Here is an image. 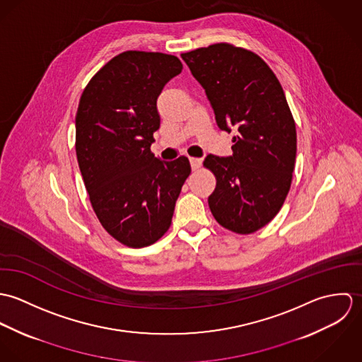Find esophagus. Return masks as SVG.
I'll return each instance as SVG.
<instances>
[{"label": "esophagus", "instance_id": "esophagus-1", "mask_svg": "<svg viewBox=\"0 0 362 362\" xmlns=\"http://www.w3.org/2000/svg\"><path fill=\"white\" fill-rule=\"evenodd\" d=\"M189 163H191V167H192V170H198V168L202 165V158H198V157H191V158H189Z\"/></svg>", "mask_w": 362, "mask_h": 362}]
</instances>
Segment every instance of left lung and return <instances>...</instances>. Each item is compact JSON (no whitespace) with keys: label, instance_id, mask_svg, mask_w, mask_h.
Listing matches in <instances>:
<instances>
[{"label":"left lung","instance_id":"left-lung-1","mask_svg":"<svg viewBox=\"0 0 362 362\" xmlns=\"http://www.w3.org/2000/svg\"><path fill=\"white\" fill-rule=\"evenodd\" d=\"M205 89L221 131L231 132L233 155H207L204 165L216 175L207 202L220 226L251 234L283 206L297 155L296 122L283 88L257 55L217 43L181 54Z\"/></svg>","mask_w":362,"mask_h":362}]
</instances>
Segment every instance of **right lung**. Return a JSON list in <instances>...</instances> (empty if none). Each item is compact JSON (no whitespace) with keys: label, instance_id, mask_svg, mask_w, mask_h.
Instances as JSON below:
<instances>
[{"label":"right lung","instance_id":"1","mask_svg":"<svg viewBox=\"0 0 362 362\" xmlns=\"http://www.w3.org/2000/svg\"><path fill=\"white\" fill-rule=\"evenodd\" d=\"M181 71L174 55L121 52L90 79L78 105L75 149L90 204L104 230L131 248L164 235L191 174L187 157L161 161L151 152L157 98Z\"/></svg>","mask_w":362,"mask_h":362}]
</instances>
